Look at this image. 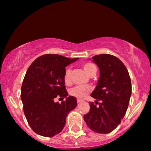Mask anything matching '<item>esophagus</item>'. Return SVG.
<instances>
[{
  "label": "esophagus",
  "instance_id": "obj_1",
  "mask_svg": "<svg viewBox=\"0 0 151 151\" xmlns=\"http://www.w3.org/2000/svg\"><path fill=\"white\" fill-rule=\"evenodd\" d=\"M81 102H82V100L77 99V103H78V104H80V103H81Z\"/></svg>",
  "mask_w": 151,
  "mask_h": 151
}]
</instances>
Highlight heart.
<instances>
[{"label": "heart", "instance_id": "obj_1", "mask_svg": "<svg viewBox=\"0 0 151 151\" xmlns=\"http://www.w3.org/2000/svg\"><path fill=\"white\" fill-rule=\"evenodd\" d=\"M83 68L86 73L89 75L92 74L94 71L96 70V65L92 63H86L83 65ZM71 68L68 67L66 69L64 73V82L66 85H69L71 83ZM92 91V88L90 85H78L74 87L71 90L70 93L73 96L78 98H85L88 93Z\"/></svg>", "mask_w": 151, "mask_h": 151}]
</instances>
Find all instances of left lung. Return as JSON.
Listing matches in <instances>:
<instances>
[{
	"mask_svg": "<svg viewBox=\"0 0 151 151\" xmlns=\"http://www.w3.org/2000/svg\"><path fill=\"white\" fill-rule=\"evenodd\" d=\"M92 59L99 68L100 77L90 96L99 105L90 103V111L84 115V120L95 132L107 134L118 127L126 114L132 93L131 80L126 66L116 56L100 54Z\"/></svg>",
	"mask_w": 151,
	"mask_h": 151,
	"instance_id": "1",
	"label": "left lung"
}]
</instances>
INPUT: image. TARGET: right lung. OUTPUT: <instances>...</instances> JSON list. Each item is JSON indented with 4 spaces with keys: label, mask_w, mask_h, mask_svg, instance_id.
I'll return each mask as SVG.
<instances>
[{
    "label": "right lung",
    "mask_w": 151,
    "mask_h": 151,
    "mask_svg": "<svg viewBox=\"0 0 151 151\" xmlns=\"http://www.w3.org/2000/svg\"><path fill=\"white\" fill-rule=\"evenodd\" d=\"M58 54L38 57L28 68L21 88L24 113L32 129L44 137L62 131L68 114L77 106V99L69 96L64 82L65 67L77 61ZM66 98L61 104L54 99Z\"/></svg>",
    "instance_id": "add662e5"
}]
</instances>
